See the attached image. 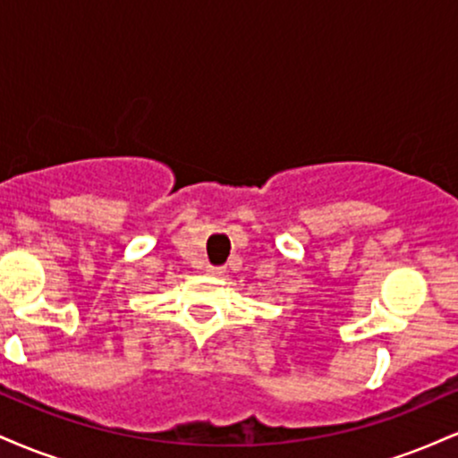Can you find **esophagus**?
Listing matches in <instances>:
<instances>
[{
    "label": "esophagus",
    "instance_id": "esophagus-1",
    "mask_svg": "<svg viewBox=\"0 0 458 458\" xmlns=\"http://www.w3.org/2000/svg\"><path fill=\"white\" fill-rule=\"evenodd\" d=\"M207 271L211 273V276H222V273H224L225 269H224V267H213V265H208Z\"/></svg>",
    "mask_w": 458,
    "mask_h": 458
}]
</instances>
